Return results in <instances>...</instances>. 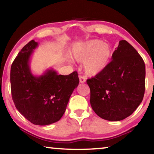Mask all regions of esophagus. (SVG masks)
<instances>
[{
  "label": "esophagus",
  "instance_id": "34e87169",
  "mask_svg": "<svg viewBox=\"0 0 154 154\" xmlns=\"http://www.w3.org/2000/svg\"><path fill=\"white\" fill-rule=\"evenodd\" d=\"M79 77V82H80V83H84L85 82H86V77H85L84 76L80 75Z\"/></svg>",
  "mask_w": 154,
  "mask_h": 154
}]
</instances>
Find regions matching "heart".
<instances>
[{
    "instance_id": "obj_1",
    "label": "heart",
    "mask_w": 154,
    "mask_h": 154,
    "mask_svg": "<svg viewBox=\"0 0 154 154\" xmlns=\"http://www.w3.org/2000/svg\"><path fill=\"white\" fill-rule=\"evenodd\" d=\"M112 48L108 43L92 40L77 44L72 46V58L78 62H84L85 72L95 75L107 67L112 56Z\"/></svg>"
}]
</instances>
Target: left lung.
<instances>
[{"mask_svg":"<svg viewBox=\"0 0 154 154\" xmlns=\"http://www.w3.org/2000/svg\"><path fill=\"white\" fill-rule=\"evenodd\" d=\"M86 82L90 90V105L95 113L105 120H123L143 101L145 62L130 43L121 40L107 67Z\"/></svg>","mask_w":154,"mask_h":154,"instance_id":"1","label":"left lung"}]
</instances>
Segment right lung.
Masks as SVG:
<instances>
[{
    "label": "right lung",
    "instance_id": "right-lung-1",
    "mask_svg": "<svg viewBox=\"0 0 154 154\" xmlns=\"http://www.w3.org/2000/svg\"><path fill=\"white\" fill-rule=\"evenodd\" d=\"M38 42L33 40L22 48L10 72L12 99L19 112L34 125H46L62 118L79 79L77 71L57 75L53 69L34 76L29 59Z\"/></svg>",
    "mask_w": 154,
    "mask_h": 154
}]
</instances>
